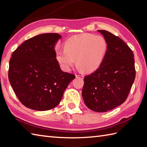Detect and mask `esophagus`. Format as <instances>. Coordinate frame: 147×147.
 Wrapping results in <instances>:
<instances>
[{"label":"esophagus","instance_id":"34e87169","mask_svg":"<svg viewBox=\"0 0 147 147\" xmlns=\"http://www.w3.org/2000/svg\"><path fill=\"white\" fill-rule=\"evenodd\" d=\"M76 78H80V79H83L84 76L83 75H80V74H76Z\"/></svg>","mask_w":147,"mask_h":147}]
</instances>
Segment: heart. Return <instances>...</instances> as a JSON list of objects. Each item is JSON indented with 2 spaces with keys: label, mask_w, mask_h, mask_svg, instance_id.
I'll return each mask as SVG.
<instances>
[{
  "label": "heart",
  "mask_w": 147,
  "mask_h": 147,
  "mask_svg": "<svg viewBox=\"0 0 147 147\" xmlns=\"http://www.w3.org/2000/svg\"><path fill=\"white\" fill-rule=\"evenodd\" d=\"M108 43L102 36L84 33L67 39L64 50L56 51V59L65 70L76 60L77 67L85 73H92L100 67L107 54Z\"/></svg>",
  "instance_id": "1"
}]
</instances>
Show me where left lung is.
<instances>
[{
  "label": "left lung",
  "mask_w": 147,
  "mask_h": 147,
  "mask_svg": "<svg viewBox=\"0 0 147 147\" xmlns=\"http://www.w3.org/2000/svg\"><path fill=\"white\" fill-rule=\"evenodd\" d=\"M108 43L104 61L97 70L84 78L82 96L86 107L105 112L127 98L135 78L134 55L126 43L105 30H98Z\"/></svg>",
  "instance_id": "left-lung-1"
}]
</instances>
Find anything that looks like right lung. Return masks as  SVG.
Segmentation results:
<instances>
[{
  "instance_id": "right-lung-1",
  "label": "right lung",
  "mask_w": 147,
  "mask_h": 147,
  "mask_svg": "<svg viewBox=\"0 0 147 147\" xmlns=\"http://www.w3.org/2000/svg\"><path fill=\"white\" fill-rule=\"evenodd\" d=\"M58 33H43L26 40L13 52L8 77L15 94L25 107L48 111L60 103L75 76L62 71L56 59Z\"/></svg>"
}]
</instances>
